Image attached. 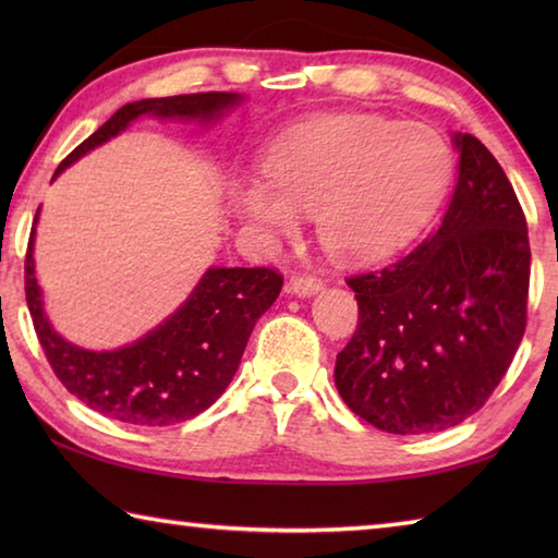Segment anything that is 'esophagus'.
I'll list each match as a JSON object with an SVG mask.
<instances>
[{
	"label": "esophagus",
	"instance_id": "esophagus-1",
	"mask_svg": "<svg viewBox=\"0 0 558 558\" xmlns=\"http://www.w3.org/2000/svg\"><path fill=\"white\" fill-rule=\"evenodd\" d=\"M319 288H323V280L317 276H310V272H295L288 280V290L295 292V295H313Z\"/></svg>",
	"mask_w": 558,
	"mask_h": 558
}]
</instances>
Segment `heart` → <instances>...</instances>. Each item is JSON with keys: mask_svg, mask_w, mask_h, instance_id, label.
I'll return each mask as SVG.
<instances>
[{"mask_svg": "<svg viewBox=\"0 0 558 558\" xmlns=\"http://www.w3.org/2000/svg\"><path fill=\"white\" fill-rule=\"evenodd\" d=\"M452 155L428 125L379 116L302 122L260 159L263 182L235 186L233 209L276 235L315 214L317 239L339 260H376L403 248L446 192Z\"/></svg>", "mask_w": 558, "mask_h": 558, "instance_id": "heart-1", "label": "heart"}]
</instances>
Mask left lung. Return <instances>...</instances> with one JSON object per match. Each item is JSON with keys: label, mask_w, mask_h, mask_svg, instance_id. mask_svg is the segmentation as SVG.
<instances>
[{"label": "left lung", "mask_w": 558, "mask_h": 558, "mask_svg": "<svg viewBox=\"0 0 558 558\" xmlns=\"http://www.w3.org/2000/svg\"><path fill=\"white\" fill-rule=\"evenodd\" d=\"M456 145L458 182L438 229L409 256L347 278L359 323L337 354V391L396 436L446 430L483 409L526 329L524 211L477 137Z\"/></svg>", "instance_id": "1"}]
</instances>
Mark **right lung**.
<instances>
[{
	"label": "right lung",
	"mask_w": 558,
	"mask_h": 558,
	"mask_svg": "<svg viewBox=\"0 0 558 558\" xmlns=\"http://www.w3.org/2000/svg\"><path fill=\"white\" fill-rule=\"evenodd\" d=\"M233 102H239L235 93L219 90L128 102L83 140L56 174L145 112L206 120ZM32 241L34 231L24 263L26 305L56 379L88 409L130 426H172L209 409L233 379L253 327L282 288L276 268H211L184 305L155 332L116 352H88L65 342L46 323Z\"/></svg>",
	"instance_id": "obj_1"
}]
</instances>
